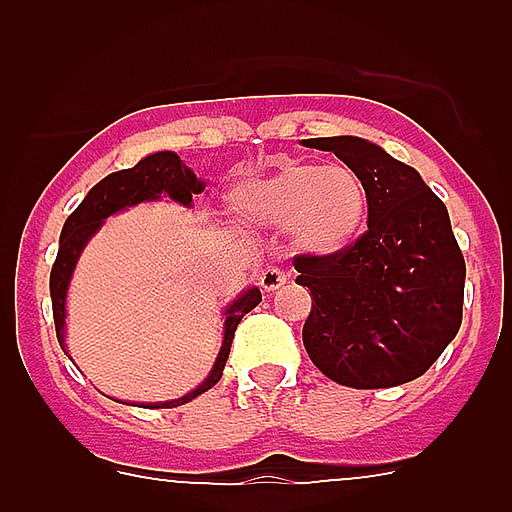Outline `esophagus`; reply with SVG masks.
Returning <instances> with one entry per match:
<instances>
[{"mask_svg":"<svg viewBox=\"0 0 512 512\" xmlns=\"http://www.w3.org/2000/svg\"><path fill=\"white\" fill-rule=\"evenodd\" d=\"M289 271L279 264H266V269L259 274V282L264 292H277L282 284H287Z\"/></svg>","mask_w":512,"mask_h":512,"instance_id":"34e87169","label":"esophagus"}]
</instances>
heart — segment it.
Returning a JSON list of instances; mask_svg holds the SVG:
<instances>
[{"label":"heart","mask_w":512,"mask_h":512,"mask_svg":"<svg viewBox=\"0 0 512 512\" xmlns=\"http://www.w3.org/2000/svg\"><path fill=\"white\" fill-rule=\"evenodd\" d=\"M243 223L284 230L300 251L333 256L359 241L369 217V192L343 166L282 161L269 174L248 176L230 189Z\"/></svg>","instance_id":"1"}]
</instances>
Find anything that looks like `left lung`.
Segmentation results:
<instances>
[{
  "instance_id": "8db88e82",
  "label": "left lung",
  "mask_w": 512,
  "mask_h": 512,
  "mask_svg": "<svg viewBox=\"0 0 512 512\" xmlns=\"http://www.w3.org/2000/svg\"><path fill=\"white\" fill-rule=\"evenodd\" d=\"M364 179L366 233L333 256H295L312 307L302 343L333 382L382 390L431 369L461 325L467 266L449 210L413 166L364 138H310Z\"/></svg>"
}]
</instances>
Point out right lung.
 Returning <instances> with one entry per match:
<instances>
[{"label": "right lung", "mask_w": 512, "mask_h": 512, "mask_svg": "<svg viewBox=\"0 0 512 512\" xmlns=\"http://www.w3.org/2000/svg\"><path fill=\"white\" fill-rule=\"evenodd\" d=\"M205 189V184L194 176L192 169L182 164V158L171 151H158L146 156L143 161L133 166V169H122L115 174L104 176L102 182L94 184L89 189V194L84 197L79 207L66 217L61 230V243H58V256L56 264L51 269V300H53V320H56V336L61 348L66 351V292H69L71 274H74L76 259L79 253L84 251L87 241L102 228V223L115 212L125 210L130 205H138V202H151L158 200L161 194L171 197L179 205L189 207L192 205L194 194H200ZM261 302L259 287L246 289L233 305H228L225 310V338L223 346H220V354H217L215 366H212L210 377L192 390L189 395L179 397V400L171 402H156V405H148V408H176V405H184V402L200 397L202 392H207L210 387H215L223 377L225 361L230 354V343H233L235 328L243 320L246 312H251L253 307ZM69 354V351H66Z\"/></svg>", "instance_id": "1"}]
</instances>
